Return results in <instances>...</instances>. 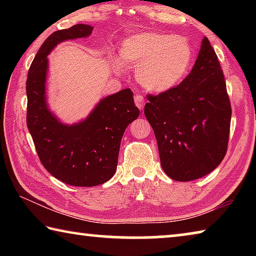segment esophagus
Returning a JSON list of instances; mask_svg holds the SVG:
<instances>
[{"instance_id": "obj_1", "label": "esophagus", "mask_w": 256, "mask_h": 256, "mask_svg": "<svg viewBox=\"0 0 256 256\" xmlns=\"http://www.w3.org/2000/svg\"><path fill=\"white\" fill-rule=\"evenodd\" d=\"M134 102H136V107H138L140 110H142V108L144 107L146 100H144V98L141 94H134Z\"/></svg>"}]
</instances>
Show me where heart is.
Here are the masks:
<instances>
[{
  "mask_svg": "<svg viewBox=\"0 0 256 256\" xmlns=\"http://www.w3.org/2000/svg\"><path fill=\"white\" fill-rule=\"evenodd\" d=\"M124 66L136 68V79L144 88L162 92L180 84L193 60V48L182 36L142 32L124 40L120 50Z\"/></svg>",
  "mask_w": 256,
  "mask_h": 256,
  "instance_id": "heart-1",
  "label": "heart"
}]
</instances>
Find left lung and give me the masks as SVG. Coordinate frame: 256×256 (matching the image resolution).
Listing matches in <instances>:
<instances>
[{
    "label": "left lung",
    "instance_id": "left-lung-1",
    "mask_svg": "<svg viewBox=\"0 0 256 256\" xmlns=\"http://www.w3.org/2000/svg\"><path fill=\"white\" fill-rule=\"evenodd\" d=\"M146 98L144 115L157 138L162 170L172 180H194L219 166L227 152L232 106L206 37L190 74L172 89Z\"/></svg>",
    "mask_w": 256,
    "mask_h": 256
}]
</instances>
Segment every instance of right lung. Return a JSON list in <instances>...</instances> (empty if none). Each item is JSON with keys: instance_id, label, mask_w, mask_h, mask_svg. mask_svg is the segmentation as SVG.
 <instances>
[{"instance_id": "right-lung-1", "label": "right lung", "mask_w": 256, "mask_h": 256, "mask_svg": "<svg viewBox=\"0 0 256 256\" xmlns=\"http://www.w3.org/2000/svg\"><path fill=\"white\" fill-rule=\"evenodd\" d=\"M92 30L74 24L52 34L34 56L26 82L27 126L40 162L55 178L73 186H96L112 178L125 128L140 114L131 89L104 98L88 118L74 125L58 122L47 108V55L58 42L88 37Z\"/></svg>"}]
</instances>
